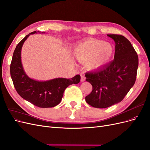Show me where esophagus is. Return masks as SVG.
I'll return each mask as SVG.
<instances>
[{"mask_svg": "<svg viewBox=\"0 0 150 150\" xmlns=\"http://www.w3.org/2000/svg\"><path fill=\"white\" fill-rule=\"evenodd\" d=\"M85 80V76L81 75V81H84Z\"/></svg>", "mask_w": 150, "mask_h": 150, "instance_id": "esophagus-1", "label": "esophagus"}]
</instances>
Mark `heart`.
Listing matches in <instances>:
<instances>
[{"label": "heart", "instance_id": "1", "mask_svg": "<svg viewBox=\"0 0 150 150\" xmlns=\"http://www.w3.org/2000/svg\"><path fill=\"white\" fill-rule=\"evenodd\" d=\"M114 48L111 43L97 39H89L77 45L74 55L81 63L86 62L88 70H96L105 65L112 57Z\"/></svg>", "mask_w": 150, "mask_h": 150}]
</instances>
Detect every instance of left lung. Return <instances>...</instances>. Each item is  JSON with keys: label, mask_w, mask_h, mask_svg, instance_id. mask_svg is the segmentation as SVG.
I'll list each match as a JSON object with an SVG mask.
<instances>
[{"label": "left lung", "mask_w": 150, "mask_h": 150, "mask_svg": "<svg viewBox=\"0 0 150 150\" xmlns=\"http://www.w3.org/2000/svg\"><path fill=\"white\" fill-rule=\"evenodd\" d=\"M115 42L114 60L103 68L85 74L92 91L85 97L91 107L105 108L117 104L134 85L138 67V57L132 43L124 36L108 34Z\"/></svg>", "instance_id": "obj_1"}]
</instances>
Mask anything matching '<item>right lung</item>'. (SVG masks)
<instances>
[{"instance_id": "obj_1", "label": "right lung", "mask_w": 150, "mask_h": 150, "mask_svg": "<svg viewBox=\"0 0 150 150\" xmlns=\"http://www.w3.org/2000/svg\"><path fill=\"white\" fill-rule=\"evenodd\" d=\"M37 32H39L34 31L28 34L16 46L10 67L11 76L14 87L22 98L38 107L52 108L60 103L64 91L69 85L79 83L80 76L76 75L70 79L56 78L37 81L27 75L21 62L22 47L30 35Z\"/></svg>"}]
</instances>
